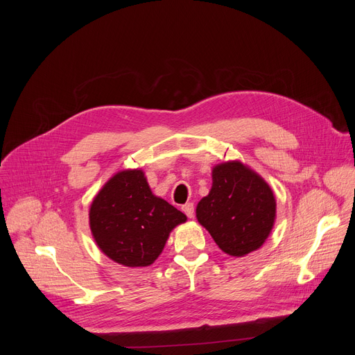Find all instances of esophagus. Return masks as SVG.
Masks as SVG:
<instances>
[{"label":"esophagus","instance_id":"1","mask_svg":"<svg viewBox=\"0 0 355 355\" xmlns=\"http://www.w3.org/2000/svg\"><path fill=\"white\" fill-rule=\"evenodd\" d=\"M182 211H184V214H185L189 219H192L193 215H195V208H193V204H191V202H188V204H185V205L182 207Z\"/></svg>","mask_w":355,"mask_h":355}]
</instances>
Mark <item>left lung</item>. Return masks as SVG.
<instances>
[{
    "label": "left lung",
    "instance_id": "1",
    "mask_svg": "<svg viewBox=\"0 0 355 355\" xmlns=\"http://www.w3.org/2000/svg\"><path fill=\"white\" fill-rule=\"evenodd\" d=\"M277 200L268 182L247 164L230 160L212 168V188L196 205V219L222 251L244 257L268 239Z\"/></svg>",
    "mask_w": 355,
    "mask_h": 355
}]
</instances>
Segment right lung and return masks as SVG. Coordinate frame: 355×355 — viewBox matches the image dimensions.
<instances>
[{
    "label": "right lung",
    "instance_id": "add662e5",
    "mask_svg": "<svg viewBox=\"0 0 355 355\" xmlns=\"http://www.w3.org/2000/svg\"><path fill=\"white\" fill-rule=\"evenodd\" d=\"M89 229L98 248L123 267L153 264L187 216L151 192L140 168L121 170L94 196Z\"/></svg>",
    "mask_w": 355,
    "mask_h": 355
}]
</instances>
